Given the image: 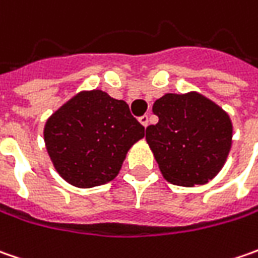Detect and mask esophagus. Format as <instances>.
<instances>
[{
    "mask_svg": "<svg viewBox=\"0 0 258 258\" xmlns=\"http://www.w3.org/2000/svg\"><path fill=\"white\" fill-rule=\"evenodd\" d=\"M139 122H141V123L144 124L145 127H146V126L149 124V116H148V114H144V116H141V117H139Z\"/></svg>",
    "mask_w": 258,
    "mask_h": 258,
    "instance_id": "esophagus-1",
    "label": "esophagus"
}]
</instances>
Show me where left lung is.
<instances>
[{
	"mask_svg": "<svg viewBox=\"0 0 258 258\" xmlns=\"http://www.w3.org/2000/svg\"><path fill=\"white\" fill-rule=\"evenodd\" d=\"M152 112L159 122L146 127V142L166 181L203 185L221 171L231 149L233 123L218 104L197 92L166 93Z\"/></svg>",
	"mask_w": 258,
	"mask_h": 258,
	"instance_id": "8db88e82",
	"label": "left lung"
}]
</instances>
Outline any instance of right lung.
I'll return each mask as SVG.
<instances>
[{
	"label": "right lung",
	"mask_w": 258,
	"mask_h": 258,
	"mask_svg": "<svg viewBox=\"0 0 258 258\" xmlns=\"http://www.w3.org/2000/svg\"><path fill=\"white\" fill-rule=\"evenodd\" d=\"M145 127L123 100L83 90L51 114L44 126L48 156L58 175L77 188L110 182Z\"/></svg>",
	"instance_id": "1"
}]
</instances>
